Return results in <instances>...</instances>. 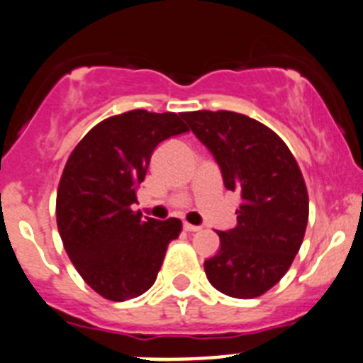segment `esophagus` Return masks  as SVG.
I'll use <instances>...</instances> for the list:
<instances>
[{
  "instance_id": "34e87169",
  "label": "esophagus",
  "mask_w": 363,
  "mask_h": 363,
  "mask_svg": "<svg viewBox=\"0 0 363 363\" xmlns=\"http://www.w3.org/2000/svg\"><path fill=\"white\" fill-rule=\"evenodd\" d=\"M184 230L185 231H199L201 230V226H196V224H191V223H184Z\"/></svg>"
}]
</instances>
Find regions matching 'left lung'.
<instances>
[{
  "label": "left lung",
  "mask_w": 363,
  "mask_h": 363,
  "mask_svg": "<svg viewBox=\"0 0 363 363\" xmlns=\"http://www.w3.org/2000/svg\"><path fill=\"white\" fill-rule=\"evenodd\" d=\"M213 155L224 187L240 192L237 226L219 231L220 250L205 262L223 294H265L294 262L308 223V192L294 155L271 128L230 110L182 113Z\"/></svg>",
  "instance_id": "8db88e82"
}]
</instances>
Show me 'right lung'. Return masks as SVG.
<instances>
[{
    "label": "right lung",
    "instance_id": "add662e5",
    "mask_svg": "<svg viewBox=\"0 0 363 363\" xmlns=\"http://www.w3.org/2000/svg\"><path fill=\"white\" fill-rule=\"evenodd\" d=\"M189 132L174 112L147 110L96 124L69 155L57 192V226L65 253L92 291L110 301L144 294L157 279L182 220L133 212L153 150Z\"/></svg>",
    "mask_w": 363,
    "mask_h": 363
}]
</instances>
